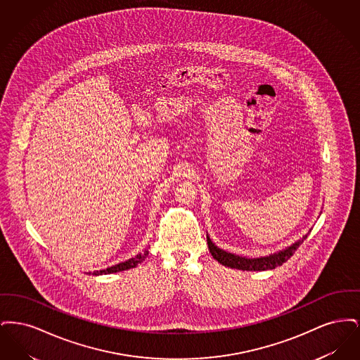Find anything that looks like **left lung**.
Returning a JSON list of instances; mask_svg holds the SVG:
<instances>
[{"label":"left lung","instance_id":"8db88e82","mask_svg":"<svg viewBox=\"0 0 360 360\" xmlns=\"http://www.w3.org/2000/svg\"><path fill=\"white\" fill-rule=\"evenodd\" d=\"M307 238H308V235H305L302 239L298 240L297 243H294L292 245L278 254L270 255V257H257V259H247V257H238V255L225 252L223 250L217 248L209 238H207V247H209L212 257L225 267L238 269L243 271H264V270H273L278 266H282L286 260H289L292 257L295 250L304 243V240Z\"/></svg>","mask_w":360,"mask_h":360}]
</instances>
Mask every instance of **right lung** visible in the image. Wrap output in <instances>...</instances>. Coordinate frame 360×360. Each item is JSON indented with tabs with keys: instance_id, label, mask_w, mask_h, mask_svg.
<instances>
[{
	"instance_id": "add662e5",
	"label": "right lung",
	"mask_w": 360,
	"mask_h": 360,
	"mask_svg": "<svg viewBox=\"0 0 360 360\" xmlns=\"http://www.w3.org/2000/svg\"><path fill=\"white\" fill-rule=\"evenodd\" d=\"M147 254H148V252L146 251L144 254H139L136 257H132V259H129V260H125V262H122V263H119V264H116V266H112V267H108V269H105V270L96 271V273H93V275L112 274V273H119V271L134 269V267H136L137 264H140V263L144 260V257H146Z\"/></svg>"
}]
</instances>
